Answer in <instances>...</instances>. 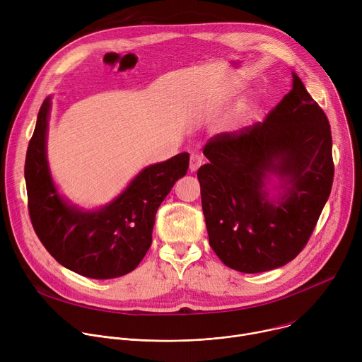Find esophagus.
<instances>
[{
	"label": "esophagus",
	"instance_id": "esophagus-1",
	"mask_svg": "<svg viewBox=\"0 0 362 362\" xmlns=\"http://www.w3.org/2000/svg\"><path fill=\"white\" fill-rule=\"evenodd\" d=\"M202 165V158L199 156L197 153H192L190 154V163H189V169L190 172H196Z\"/></svg>",
	"mask_w": 362,
	"mask_h": 362
}]
</instances>
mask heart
<instances>
[{"label":"heart","instance_id":"b5f03b06","mask_svg":"<svg viewBox=\"0 0 362 362\" xmlns=\"http://www.w3.org/2000/svg\"><path fill=\"white\" fill-rule=\"evenodd\" d=\"M259 107H261V100L255 94L247 95L246 98L240 100L238 103V106L233 109V112L226 119V122L223 124L225 130L235 132V130L242 129L256 116V113L259 112Z\"/></svg>","mask_w":362,"mask_h":362}]
</instances>
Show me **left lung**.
I'll use <instances>...</instances> for the list:
<instances>
[{"instance_id": "1", "label": "left lung", "mask_w": 362, "mask_h": 362, "mask_svg": "<svg viewBox=\"0 0 362 362\" xmlns=\"http://www.w3.org/2000/svg\"><path fill=\"white\" fill-rule=\"evenodd\" d=\"M203 154L202 209L219 259L245 274L291 262L334 180L329 122L300 78L292 73V90L262 123L212 137Z\"/></svg>"}]
</instances>
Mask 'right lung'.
Wrapping results in <instances>:
<instances>
[{"label": "right lung", "mask_w": 362, "mask_h": 362, "mask_svg": "<svg viewBox=\"0 0 362 362\" xmlns=\"http://www.w3.org/2000/svg\"><path fill=\"white\" fill-rule=\"evenodd\" d=\"M51 97L40 107L25 156V185L33 228L64 268L91 278L123 276L141 262L151 245L160 203L189 168V153L144 168L109 204L86 211L57 190L47 160Z\"/></svg>", "instance_id": "obj_1"}]
</instances>
